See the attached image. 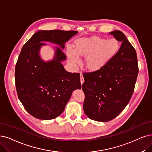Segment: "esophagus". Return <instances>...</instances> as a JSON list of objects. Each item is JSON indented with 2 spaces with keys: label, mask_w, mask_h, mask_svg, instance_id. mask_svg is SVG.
I'll use <instances>...</instances> for the list:
<instances>
[{
  "label": "esophagus",
  "mask_w": 152,
  "mask_h": 152,
  "mask_svg": "<svg viewBox=\"0 0 152 152\" xmlns=\"http://www.w3.org/2000/svg\"><path fill=\"white\" fill-rule=\"evenodd\" d=\"M80 80H81V84H83L84 81H85V80H84V77H83V76L82 75V73H81V75H80Z\"/></svg>",
  "instance_id": "obj_1"
}]
</instances>
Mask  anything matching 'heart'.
I'll use <instances>...</instances> for the list:
<instances>
[{"label":"heart","mask_w":152,"mask_h":152,"mask_svg":"<svg viewBox=\"0 0 152 152\" xmlns=\"http://www.w3.org/2000/svg\"><path fill=\"white\" fill-rule=\"evenodd\" d=\"M120 48L115 39H106L99 37L81 38L75 41V48L67 49V53L72 63L80 61V56L86 58V65L90 69H96L103 66L117 53Z\"/></svg>","instance_id":"heart-1"}]
</instances>
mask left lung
<instances>
[{
  "label": "left lung",
  "mask_w": 152,
  "mask_h": 152,
  "mask_svg": "<svg viewBox=\"0 0 152 152\" xmlns=\"http://www.w3.org/2000/svg\"><path fill=\"white\" fill-rule=\"evenodd\" d=\"M110 34L122 42L118 51L99 69L83 74L84 112L97 121L113 120L126 107L138 74L135 49L122 32L115 31Z\"/></svg>",
  "instance_id": "8db88e82"
}]
</instances>
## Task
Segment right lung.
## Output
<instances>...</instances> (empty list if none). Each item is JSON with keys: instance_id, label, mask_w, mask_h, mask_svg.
<instances>
[{"instance_id": "add662e5", "label": "right lung", "mask_w": 152, "mask_h": 152, "mask_svg": "<svg viewBox=\"0 0 152 152\" xmlns=\"http://www.w3.org/2000/svg\"><path fill=\"white\" fill-rule=\"evenodd\" d=\"M76 31L50 30L36 32L22 47L15 64V82L18 96L26 110L38 119L52 120L63 113L72 92L81 89L79 72L66 71L61 63L65 54L57 48L54 60L45 63L39 56L42 41L64 43Z\"/></svg>"}]
</instances>
